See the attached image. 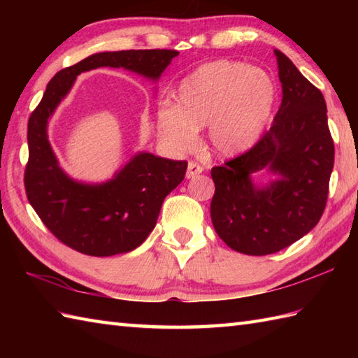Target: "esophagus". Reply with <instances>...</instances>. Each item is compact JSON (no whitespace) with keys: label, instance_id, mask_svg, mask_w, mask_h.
Returning a JSON list of instances; mask_svg holds the SVG:
<instances>
[{"label":"esophagus","instance_id":"1","mask_svg":"<svg viewBox=\"0 0 358 358\" xmlns=\"http://www.w3.org/2000/svg\"><path fill=\"white\" fill-rule=\"evenodd\" d=\"M201 172H203V167H201L199 163L189 162V164H187V172H186V177H187V178H194L195 175H199V173H201Z\"/></svg>","mask_w":358,"mask_h":358}]
</instances>
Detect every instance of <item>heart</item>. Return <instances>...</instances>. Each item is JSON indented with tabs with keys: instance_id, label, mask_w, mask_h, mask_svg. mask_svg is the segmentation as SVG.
Listing matches in <instances>:
<instances>
[{
	"instance_id": "obj_1",
	"label": "heart",
	"mask_w": 358,
	"mask_h": 358,
	"mask_svg": "<svg viewBox=\"0 0 358 358\" xmlns=\"http://www.w3.org/2000/svg\"><path fill=\"white\" fill-rule=\"evenodd\" d=\"M275 103L268 73L237 62L203 64L183 80L177 104L164 101L157 112L158 136L173 152L191 150L199 131L208 126V146L218 157L248 149Z\"/></svg>"
}]
</instances>
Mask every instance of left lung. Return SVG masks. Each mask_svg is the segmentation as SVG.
<instances>
[{"label":"left lung","instance_id":"8db88e82","mask_svg":"<svg viewBox=\"0 0 358 358\" xmlns=\"http://www.w3.org/2000/svg\"><path fill=\"white\" fill-rule=\"evenodd\" d=\"M273 53L283 98L271 129L254 148L210 171L212 224L227 246L246 255L278 252L314 229L334 167L323 94L283 52ZM266 169L279 178L260 188L252 175Z\"/></svg>","mask_w":358,"mask_h":358}]
</instances>
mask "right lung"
Wrapping results in <instances>:
<instances>
[{
	"instance_id": "obj_1",
	"label": "right lung",
	"mask_w": 358,
	"mask_h": 358,
	"mask_svg": "<svg viewBox=\"0 0 358 358\" xmlns=\"http://www.w3.org/2000/svg\"><path fill=\"white\" fill-rule=\"evenodd\" d=\"M177 55L167 49L94 53L59 71L45 87L27 124L24 187L44 226L66 246L92 257L138 248L155 227L166 196L183 181L187 162L140 152L106 183H80L59 167L48 140V120L81 72L124 67L157 81Z\"/></svg>"
}]
</instances>
